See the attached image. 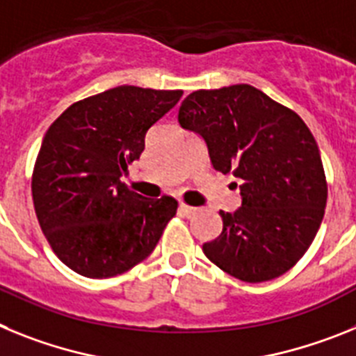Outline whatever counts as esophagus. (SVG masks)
Masks as SVG:
<instances>
[{"label": "esophagus", "mask_w": 356, "mask_h": 356, "mask_svg": "<svg viewBox=\"0 0 356 356\" xmlns=\"http://www.w3.org/2000/svg\"><path fill=\"white\" fill-rule=\"evenodd\" d=\"M179 211H181L184 216H188V218H190V216L195 215L197 208H193V206H188V204L181 202V204H179Z\"/></svg>", "instance_id": "34e87169"}]
</instances>
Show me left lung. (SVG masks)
Returning a JSON list of instances; mask_svg holds the SVG:
<instances>
[{
    "label": "left lung",
    "mask_w": 356,
    "mask_h": 356,
    "mask_svg": "<svg viewBox=\"0 0 356 356\" xmlns=\"http://www.w3.org/2000/svg\"><path fill=\"white\" fill-rule=\"evenodd\" d=\"M182 129L199 132L215 170L242 181V206L220 211L224 229L202 251L247 283L285 274L323 222L327 199L319 147L298 113L249 84L199 89L179 107Z\"/></svg>",
    "instance_id": "obj_1"
}]
</instances>
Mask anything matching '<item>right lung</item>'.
Wrapping results in <instances>:
<instances>
[{
  "instance_id": "obj_1",
  "label": "right lung",
  "mask_w": 356,
  "mask_h": 356,
  "mask_svg": "<svg viewBox=\"0 0 356 356\" xmlns=\"http://www.w3.org/2000/svg\"><path fill=\"white\" fill-rule=\"evenodd\" d=\"M181 97L118 86L75 102L49 125L33 165V208L51 251L80 276L113 277L143 261L177 213L174 197L147 199L120 177Z\"/></svg>"
}]
</instances>
